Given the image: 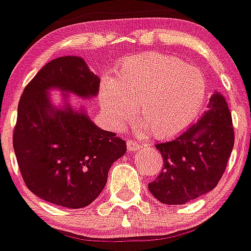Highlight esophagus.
Segmentation results:
<instances>
[{
  "label": "esophagus",
  "instance_id": "1",
  "mask_svg": "<svg viewBox=\"0 0 251 251\" xmlns=\"http://www.w3.org/2000/svg\"><path fill=\"white\" fill-rule=\"evenodd\" d=\"M139 148H140L139 143L134 142V140H128V142H127L128 151H135V150H138Z\"/></svg>",
  "mask_w": 251,
  "mask_h": 251
}]
</instances>
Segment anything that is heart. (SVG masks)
Instances as JSON below:
<instances>
[{"mask_svg": "<svg viewBox=\"0 0 251 251\" xmlns=\"http://www.w3.org/2000/svg\"><path fill=\"white\" fill-rule=\"evenodd\" d=\"M206 82L201 71L160 52H143L117 63L114 76L100 78L99 101L112 127L132 119L134 106L143 130L155 139L182 132L201 111Z\"/></svg>", "mask_w": 251, "mask_h": 251, "instance_id": "heart-1", "label": "heart"}]
</instances>
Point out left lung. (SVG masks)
<instances>
[{"mask_svg": "<svg viewBox=\"0 0 251 251\" xmlns=\"http://www.w3.org/2000/svg\"><path fill=\"white\" fill-rule=\"evenodd\" d=\"M234 147V130L226 99L214 92L197 123L171 142L155 145L164 168L148 185L165 204H183L218 185Z\"/></svg>", "mask_w": 251, "mask_h": 251, "instance_id": "left-lung-1", "label": "left lung"}]
</instances>
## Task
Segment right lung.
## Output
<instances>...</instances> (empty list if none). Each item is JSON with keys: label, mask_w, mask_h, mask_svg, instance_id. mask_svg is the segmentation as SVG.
Masks as SVG:
<instances>
[{"label": "right lung", "mask_w": 251, "mask_h": 251, "mask_svg": "<svg viewBox=\"0 0 251 251\" xmlns=\"http://www.w3.org/2000/svg\"><path fill=\"white\" fill-rule=\"evenodd\" d=\"M100 78L80 56L49 61L25 86L18 103L13 149L27 187L39 199L66 208H82L103 190L112 164L127 145L101 129L85 111L52 106L49 91L91 99Z\"/></svg>", "instance_id": "right-lung-1"}]
</instances>
